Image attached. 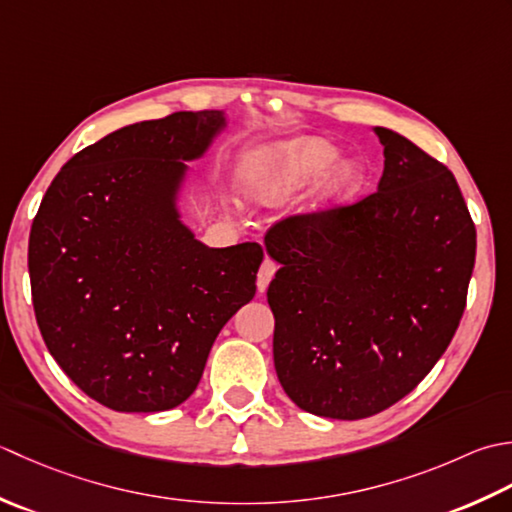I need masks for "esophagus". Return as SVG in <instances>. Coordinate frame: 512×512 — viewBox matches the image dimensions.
<instances>
[{"label":"esophagus","instance_id":"esophagus-1","mask_svg":"<svg viewBox=\"0 0 512 512\" xmlns=\"http://www.w3.org/2000/svg\"><path fill=\"white\" fill-rule=\"evenodd\" d=\"M276 269H278V265L274 263V260H271V258L263 260V265H260V269H258V278H256V285H258L260 294H263V291L269 287L271 278H274V274H276Z\"/></svg>","mask_w":512,"mask_h":512}]
</instances>
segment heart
I'll return each instance as SVG.
<instances>
[{"mask_svg":"<svg viewBox=\"0 0 512 512\" xmlns=\"http://www.w3.org/2000/svg\"><path fill=\"white\" fill-rule=\"evenodd\" d=\"M338 159L340 150L322 137H298L267 145L245 163V190L258 203L280 205L325 175L320 183V205H342L356 196L364 172L360 163H336Z\"/></svg>","mask_w":512,"mask_h":512,"instance_id":"1","label":"heart"}]
</instances>
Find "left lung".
Segmentation results:
<instances>
[{
	"label": "left lung",
	"mask_w": 512,
	"mask_h": 512,
	"mask_svg": "<svg viewBox=\"0 0 512 512\" xmlns=\"http://www.w3.org/2000/svg\"><path fill=\"white\" fill-rule=\"evenodd\" d=\"M378 192L289 216L265 236L274 367L302 411L362 420L424 380L460 325L477 234L451 170L402 134Z\"/></svg>",
	"instance_id": "left-lung-1"
}]
</instances>
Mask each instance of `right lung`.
Returning a JSON list of instances; mask_svg holds the SVG:
<instances>
[{
  "mask_svg": "<svg viewBox=\"0 0 512 512\" xmlns=\"http://www.w3.org/2000/svg\"><path fill=\"white\" fill-rule=\"evenodd\" d=\"M223 110L174 112L88 145L50 183L28 271L50 356L92 400L168 411L201 380L225 322L256 294L263 247H207L181 221L187 163Z\"/></svg>",
  "mask_w": 512,
  "mask_h": 512,
  "instance_id": "right-lung-1",
  "label": "right lung"
}]
</instances>
